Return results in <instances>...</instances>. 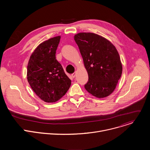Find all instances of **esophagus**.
<instances>
[{
    "instance_id": "1",
    "label": "esophagus",
    "mask_w": 150,
    "mask_h": 150,
    "mask_svg": "<svg viewBox=\"0 0 150 150\" xmlns=\"http://www.w3.org/2000/svg\"><path fill=\"white\" fill-rule=\"evenodd\" d=\"M75 75H76V73H74V74H72V77L73 78H74L75 77Z\"/></svg>"
}]
</instances>
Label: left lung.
<instances>
[{"label": "left lung", "mask_w": 150, "mask_h": 150, "mask_svg": "<svg viewBox=\"0 0 150 150\" xmlns=\"http://www.w3.org/2000/svg\"><path fill=\"white\" fill-rule=\"evenodd\" d=\"M88 75L85 88L93 96L102 98L115 90L122 74L120 56L112 42L92 33L74 35Z\"/></svg>", "instance_id": "obj_1"}]
</instances>
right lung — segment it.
Returning a JSON list of instances; mask_svg holds the SVG:
<instances>
[{"instance_id": "1", "label": "right lung", "mask_w": 150, "mask_h": 150, "mask_svg": "<svg viewBox=\"0 0 150 150\" xmlns=\"http://www.w3.org/2000/svg\"><path fill=\"white\" fill-rule=\"evenodd\" d=\"M56 36L40 44L30 56L27 80L35 94L46 103H54L65 95L71 85L56 52L60 40Z\"/></svg>"}]
</instances>
